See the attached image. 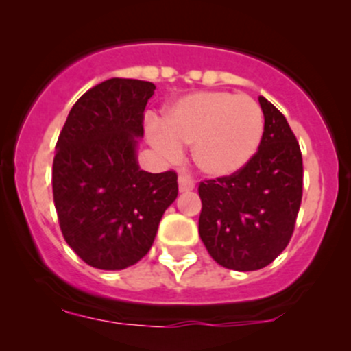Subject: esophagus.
Instances as JSON below:
<instances>
[{
	"instance_id": "1",
	"label": "esophagus",
	"mask_w": 351,
	"mask_h": 351,
	"mask_svg": "<svg viewBox=\"0 0 351 351\" xmlns=\"http://www.w3.org/2000/svg\"><path fill=\"white\" fill-rule=\"evenodd\" d=\"M178 189L180 192H190V190L195 189V183H193V180H190L189 176H180L178 178Z\"/></svg>"
}]
</instances>
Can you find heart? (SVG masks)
I'll return each mask as SVG.
<instances>
[{
    "instance_id": "1",
    "label": "heart",
    "mask_w": 351,
    "mask_h": 351,
    "mask_svg": "<svg viewBox=\"0 0 351 351\" xmlns=\"http://www.w3.org/2000/svg\"><path fill=\"white\" fill-rule=\"evenodd\" d=\"M265 117L247 95L200 91L171 105L162 122L149 123V141L165 158L176 159L192 144L197 168L214 178L231 176L251 161L263 139Z\"/></svg>"
}]
</instances>
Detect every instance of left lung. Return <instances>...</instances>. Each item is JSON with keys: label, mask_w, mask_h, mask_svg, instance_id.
Wrapping results in <instances>:
<instances>
[{"label": "left lung", "mask_w": 351, "mask_h": 351, "mask_svg": "<svg viewBox=\"0 0 351 351\" xmlns=\"http://www.w3.org/2000/svg\"><path fill=\"white\" fill-rule=\"evenodd\" d=\"M263 139L251 161L231 176L198 185V234L208 254L229 270L270 265L292 238L302 200V154L289 122L260 97Z\"/></svg>", "instance_id": "1"}]
</instances>
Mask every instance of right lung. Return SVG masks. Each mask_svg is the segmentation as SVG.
<instances>
[{"label": "right lung", "mask_w": 351, "mask_h": 351, "mask_svg": "<svg viewBox=\"0 0 351 351\" xmlns=\"http://www.w3.org/2000/svg\"><path fill=\"white\" fill-rule=\"evenodd\" d=\"M149 81L112 77L71 108L56 144L52 193L62 236L90 267L123 270L153 246L178 195L175 171L147 173L136 158Z\"/></svg>", "instance_id": "obj_1"}]
</instances>
